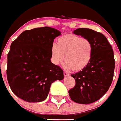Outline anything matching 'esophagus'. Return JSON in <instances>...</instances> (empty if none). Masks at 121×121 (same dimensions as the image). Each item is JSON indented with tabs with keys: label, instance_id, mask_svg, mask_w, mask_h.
Wrapping results in <instances>:
<instances>
[{
	"label": "esophagus",
	"instance_id": "34e87169",
	"mask_svg": "<svg viewBox=\"0 0 121 121\" xmlns=\"http://www.w3.org/2000/svg\"><path fill=\"white\" fill-rule=\"evenodd\" d=\"M63 75H64L65 77H66V76H69V74L68 73L66 72H63Z\"/></svg>",
	"mask_w": 121,
	"mask_h": 121
}]
</instances>
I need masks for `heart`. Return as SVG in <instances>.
Masks as SVG:
<instances>
[{
    "label": "heart",
    "mask_w": 121,
    "mask_h": 121,
    "mask_svg": "<svg viewBox=\"0 0 121 121\" xmlns=\"http://www.w3.org/2000/svg\"><path fill=\"white\" fill-rule=\"evenodd\" d=\"M52 60L55 65L62 62L67 70L78 72L84 69L92 56V45L88 39L75 35H66L58 39L51 48Z\"/></svg>",
    "instance_id": "obj_1"
}]
</instances>
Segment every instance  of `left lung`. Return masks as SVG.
<instances>
[{
	"label": "left lung",
	"mask_w": 121,
	"mask_h": 121,
	"mask_svg": "<svg viewBox=\"0 0 121 121\" xmlns=\"http://www.w3.org/2000/svg\"><path fill=\"white\" fill-rule=\"evenodd\" d=\"M73 33L91 42L92 56L84 69L71 75L76 85L68 92L71 99L75 102L91 104L102 97L112 83L115 69L113 51L106 37L99 32L90 29L79 28L75 30Z\"/></svg>",
	"instance_id": "1"
}]
</instances>
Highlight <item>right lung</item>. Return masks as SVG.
Wrapping results in <instances>:
<instances>
[{"instance_id":"add662e5","label":"right lung","mask_w":121,"mask_h":121,"mask_svg":"<svg viewBox=\"0 0 121 121\" xmlns=\"http://www.w3.org/2000/svg\"><path fill=\"white\" fill-rule=\"evenodd\" d=\"M60 34L53 27H37L23 32L12 43L8 55L7 78L17 97L29 102L43 101L51 84L63 80V70L51 60L53 41Z\"/></svg>"}]
</instances>
